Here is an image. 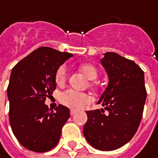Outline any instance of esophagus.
Segmentation results:
<instances>
[{
	"label": "esophagus",
	"mask_w": 158,
	"mask_h": 158,
	"mask_svg": "<svg viewBox=\"0 0 158 158\" xmlns=\"http://www.w3.org/2000/svg\"><path fill=\"white\" fill-rule=\"evenodd\" d=\"M76 112H77V111H76L75 110H71V115H72H72H74Z\"/></svg>",
	"instance_id": "34e87169"
}]
</instances>
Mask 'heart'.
I'll return each instance as SVG.
<instances>
[{"mask_svg":"<svg viewBox=\"0 0 158 158\" xmlns=\"http://www.w3.org/2000/svg\"><path fill=\"white\" fill-rule=\"evenodd\" d=\"M79 70L87 79H91L89 82V86L92 88L96 87V84L93 79H96L98 76L97 68L91 64H83L79 66ZM67 79V69L64 65H61L56 72V82L59 86H63L66 82ZM59 101L63 105L68 108L73 110H79L89 104L92 102V98L86 93L77 92L72 89H68L60 94Z\"/></svg>","mask_w":158,"mask_h":158,"instance_id":"heart-1","label":"heart"}]
</instances>
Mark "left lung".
<instances>
[{"label":"left lung","mask_w":158,"mask_h":158,"mask_svg":"<svg viewBox=\"0 0 158 158\" xmlns=\"http://www.w3.org/2000/svg\"><path fill=\"white\" fill-rule=\"evenodd\" d=\"M101 63L109 76L98 102L104 109L86 111L83 133L91 146L109 151L127 144L137 132L147 91L144 72L134 61L107 52Z\"/></svg>","instance_id":"obj_1"}]
</instances>
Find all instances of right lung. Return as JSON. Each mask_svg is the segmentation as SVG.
<instances>
[{
  "instance_id": "add662e5",
  "label": "right lung",
  "mask_w": 158,
  "mask_h": 158,
  "mask_svg": "<svg viewBox=\"0 0 158 158\" xmlns=\"http://www.w3.org/2000/svg\"><path fill=\"white\" fill-rule=\"evenodd\" d=\"M71 53L40 47L18 62L11 71L7 93L10 123L14 135L25 148L47 152L56 146L70 110L59 104L51 111L45 101L56 88V72Z\"/></svg>"
}]
</instances>
